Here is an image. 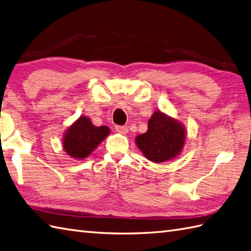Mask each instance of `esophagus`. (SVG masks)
<instances>
[{"instance_id":"34e87169","label":"esophagus","mask_w":251,"mask_h":251,"mask_svg":"<svg viewBox=\"0 0 251 251\" xmlns=\"http://www.w3.org/2000/svg\"><path fill=\"white\" fill-rule=\"evenodd\" d=\"M115 129H116L117 132L121 133V134H126L127 131H129V130H127V127L125 126H116Z\"/></svg>"}]
</instances>
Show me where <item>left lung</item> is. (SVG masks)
I'll return each instance as SVG.
<instances>
[{"mask_svg": "<svg viewBox=\"0 0 251 251\" xmlns=\"http://www.w3.org/2000/svg\"><path fill=\"white\" fill-rule=\"evenodd\" d=\"M186 129L179 121L160 110L148 121V130L137 135L135 143L148 160L154 163L176 158L183 148Z\"/></svg>", "mask_w": 251, "mask_h": 251, "instance_id": "obj_1", "label": "left lung"}]
</instances>
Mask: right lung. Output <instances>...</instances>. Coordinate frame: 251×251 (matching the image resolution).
I'll list each match as a JSON object with an SVG mask.
<instances>
[{
	"instance_id": "1",
	"label": "right lung",
	"mask_w": 251,
	"mask_h": 251,
	"mask_svg": "<svg viewBox=\"0 0 251 251\" xmlns=\"http://www.w3.org/2000/svg\"><path fill=\"white\" fill-rule=\"evenodd\" d=\"M110 133L106 126H96L88 117L80 116L63 136V149L71 157L85 159Z\"/></svg>"
}]
</instances>
